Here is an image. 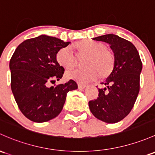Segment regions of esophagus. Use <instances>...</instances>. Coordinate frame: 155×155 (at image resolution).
<instances>
[{"label": "esophagus", "instance_id": "esophagus-1", "mask_svg": "<svg viewBox=\"0 0 155 155\" xmlns=\"http://www.w3.org/2000/svg\"><path fill=\"white\" fill-rule=\"evenodd\" d=\"M78 87H79V89H80V90H82V89L85 88L86 85L85 84H78Z\"/></svg>", "mask_w": 155, "mask_h": 155}]
</instances>
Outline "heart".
<instances>
[{"label": "heart", "mask_w": 155, "mask_h": 155, "mask_svg": "<svg viewBox=\"0 0 155 155\" xmlns=\"http://www.w3.org/2000/svg\"><path fill=\"white\" fill-rule=\"evenodd\" d=\"M79 59L84 58L82 61L84 68L68 72L66 76L70 79L80 83L107 79L111 75L115 68L116 58L114 53L106 48L102 42L92 39H82L71 45ZM57 63L66 71L74 69L77 65V59L69 48L58 50L56 55Z\"/></svg>", "instance_id": "1"}]
</instances>
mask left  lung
<instances>
[{"label":"left lung","instance_id":"8db88e82","mask_svg":"<svg viewBox=\"0 0 155 155\" xmlns=\"http://www.w3.org/2000/svg\"><path fill=\"white\" fill-rule=\"evenodd\" d=\"M94 40L108 43L114 53L116 63L113 73L102 82L97 99L89 101L94 117L107 123L124 119L133 108L140 91L142 61L131 42L114 34L101 35Z\"/></svg>","mask_w":155,"mask_h":155}]
</instances>
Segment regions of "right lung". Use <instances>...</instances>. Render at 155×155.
Returning a JSON list of instances; mask_svg holds the SVG:
<instances>
[{
  "mask_svg": "<svg viewBox=\"0 0 155 155\" xmlns=\"http://www.w3.org/2000/svg\"><path fill=\"white\" fill-rule=\"evenodd\" d=\"M69 44L42 35L23 41L13 53L9 61L11 89L20 110L31 121L44 123L56 117L67 94L78 88L73 79L49 86L62 78L64 69L57 63L56 55Z\"/></svg>",
  "mask_w": 155,
  "mask_h": 155,
  "instance_id": "add662e5",
  "label": "right lung"
}]
</instances>
